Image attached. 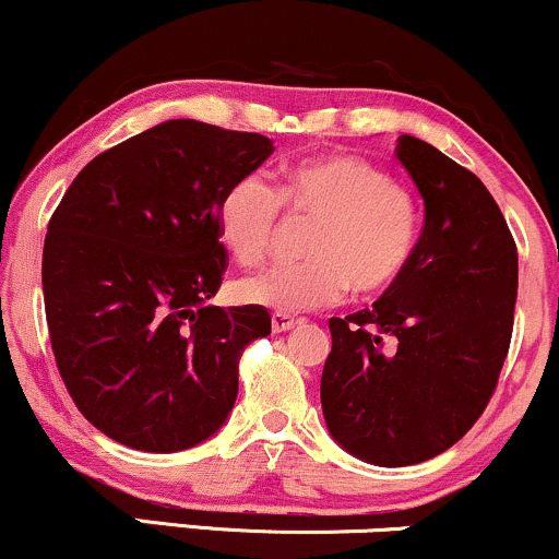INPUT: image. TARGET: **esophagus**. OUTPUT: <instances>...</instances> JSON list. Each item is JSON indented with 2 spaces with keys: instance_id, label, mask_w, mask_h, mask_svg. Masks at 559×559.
<instances>
[{
  "instance_id": "obj_1",
  "label": "esophagus",
  "mask_w": 559,
  "mask_h": 559,
  "mask_svg": "<svg viewBox=\"0 0 559 559\" xmlns=\"http://www.w3.org/2000/svg\"><path fill=\"white\" fill-rule=\"evenodd\" d=\"M294 323H297V320H294L292 316H284V312H275V316L271 318V329H273V333H286V331H292Z\"/></svg>"
}]
</instances>
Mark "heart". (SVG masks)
<instances>
[{"mask_svg": "<svg viewBox=\"0 0 559 559\" xmlns=\"http://www.w3.org/2000/svg\"><path fill=\"white\" fill-rule=\"evenodd\" d=\"M316 217L305 262H275L236 281V297L275 312H305L342 301L355 288L376 297L402 278L420 234L418 199L370 159L310 157L288 165L281 191L262 173L228 186L217 204V234L243 265L271 247L281 207Z\"/></svg>", "mask_w": 559, "mask_h": 559, "instance_id": "heart-1", "label": "heart"}]
</instances>
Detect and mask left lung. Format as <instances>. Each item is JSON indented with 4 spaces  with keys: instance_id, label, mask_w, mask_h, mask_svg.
<instances>
[{
    "instance_id": "8db88e82",
    "label": "left lung",
    "mask_w": 559,
    "mask_h": 559,
    "mask_svg": "<svg viewBox=\"0 0 559 559\" xmlns=\"http://www.w3.org/2000/svg\"><path fill=\"white\" fill-rule=\"evenodd\" d=\"M396 157L426 226L370 310L329 320L320 378L333 441L381 467L426 463L471 431L497 386L518 299L515 241L480 178L415 136H400Z\"/></svg>"
}]
</instances>
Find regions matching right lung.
<instances>
[{
	"mask_svg": "<svg viewBox=\"0 0 559 559\" xmlns=\"http://www.w3.org/2000/svg\"><path fill=\"white\" fill-rule=\"evenodd\" d=\"M273 150L165 120L94 157L55 210L41 260L55 360L83 418L120 444L181 452L234 409L239 357L271 316L207 301L228 258L217 204Z\"/></svg>",
	"mask_w": 559,
	"mask_h": 559,
	"instance_id": "1",
	"label": "right lung"
}]
</instances>
